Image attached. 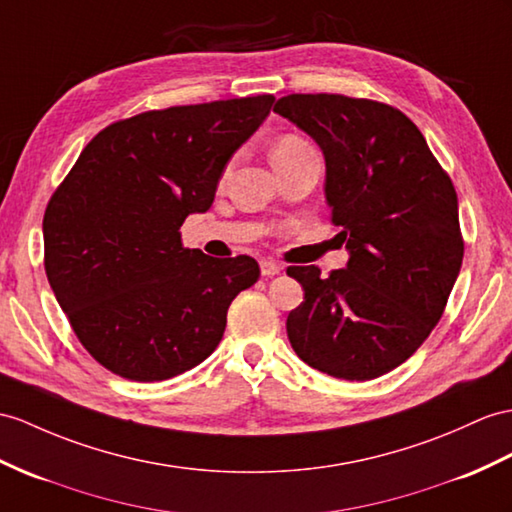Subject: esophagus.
<instances>
[{"mask_svg": "<svg viewBox=\"0 0 512 512\" xmlns=\"http://www.w3.org/2000/svg\"><path fill=\"white\" fill-rule=\"evenodd\" d=\"M280 271H282V267L278 263H273V260H260V273H263L265 278L278 276Z\"/></svg>", "mask_w": 512, "mask_h": 512, "instance_id": "34e87169", "label": "esophagus"}]
</instances>
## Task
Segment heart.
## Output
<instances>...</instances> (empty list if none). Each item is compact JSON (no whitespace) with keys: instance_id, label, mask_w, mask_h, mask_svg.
<instances>
[{"instance_id":"1","label":"heart","mask_w":512,"mask_h":512,"mask_svg":"<svg viewBox=\"0 0 512 512\" xmlns=\"http://www.w3.org/2000/svg\"><path fill=\"white\" fill-rule=\"evenodd\" d=\"M310 145L302 139V136H295V134H286L282 139L273 145L271 149V158H278V156H289V154H297V152H304Z\"/></svg>"}]
</instances>
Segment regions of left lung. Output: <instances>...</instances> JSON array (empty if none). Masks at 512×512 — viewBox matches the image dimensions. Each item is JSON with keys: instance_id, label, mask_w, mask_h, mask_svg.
<instances>
[{"instance_id": "1", "label": "left lung", "mask_w": 512, "mask_h": 512, "mask_svg": "<svg viewBox=\"0 0 512 512\" xmlns=\"http://www.w3.org/2000/svg\"><path fill=\"white\" fill-rule=\"evenodd\" d=\"M273 112L313 139L326 160V204L350 252L321 278L286 273L304 289L286 334L306 365L341 380L400 367L439 323L463 265L458 197L404 112L345 95H286Z\"/></svg>"}]
</instances>
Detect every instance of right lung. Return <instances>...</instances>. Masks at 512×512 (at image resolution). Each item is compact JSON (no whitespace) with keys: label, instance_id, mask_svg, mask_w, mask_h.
<instances>
[{"label":"right lung","instance_id":"right-lung-1","mask_svg":"<svg viewBox=\"0 0 512 512\" xmlns=\"http://www.w3.org/2000/svg\"><path fill=\"white\" fill-rule=\"evenodd\" d=\"M276 102L256 95L143 112L82 149L43 217L45 273L73 332L121 378L158 382L217 350L232 299L260 269L182 247L228 160Z\"/></svg>","mask_w":512,"mask_h":512}]
</instances>
